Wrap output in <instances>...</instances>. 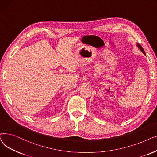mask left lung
Listing matches in <instances>:
<instances>
[{"label":"left lung","instance_id":"8db88e82","mask_svg":"<svg viewBox=\"0 0 157 157\" xmlns=\"http://www.w3.org/2000/svg\"><path fill=\"white\" fill-rule=\"evenodd\" d=\"M136 46L140 49V50L142 52H143V54H144L145 56H146V54H145V52H144V49L143 48V47H142L141 46H140V44H139L138 43H137V44H136Z\"/></svg>","mask_w":157,"mask_h":157}]
</instances>
